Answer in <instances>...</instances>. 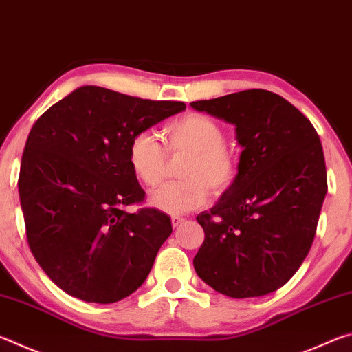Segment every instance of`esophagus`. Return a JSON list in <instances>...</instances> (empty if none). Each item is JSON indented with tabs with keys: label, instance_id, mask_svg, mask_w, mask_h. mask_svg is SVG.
Here are the masks:
<instances>
[{
	"label": "esophagus",
	"instance_id": "1",
	"mask_svg": "<svg viewBox=\"0 0 352 352\" xmlns=\"http://www.w3.org/2000/svg\"><path fill=\"white\" fill-rule=\"evenodd\" d=\"M170 220H172V226H174V228H177L178 225H182L184 222V219L180 216H172Z\"/></svg>",
	"mask_w": 352,
	"mask_h": 352
}]
</instances>
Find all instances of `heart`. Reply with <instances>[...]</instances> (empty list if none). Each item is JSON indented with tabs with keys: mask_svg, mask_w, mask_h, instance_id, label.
Wrapping results in <instances>:
<instances>
[{
	"mask_svg": "<svg viewBox=\"0 0 352 352\" xmlns=\"http://www.w3.org/2000/svg\"><path fill=\"white\" fill-rule=\"evenodd\" d=\"M225 129L204 113H186L163 130L164 146L153 132L136 133L129 144L130 169L148 188L158 186L168 170L169 155L188 153L180 168L183 180L168 183L148 197L151 206L180 216L204 206L214 194H223L236 182L241 160L225 144Z\"/></svg>",
	"mask_w": 352,
	"mask_h": 352,
	"instance_id": "heart-1",
	"label": "heart"
}]
</instances>
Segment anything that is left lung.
<instances>
[{
  "label": "left lung",
  "mask_w": 352,
  "mask_h": 352,
  "mask_svg": "<svg viewBox=\"0 0 352 352\" xmlns=\"http://www.w3.org/2000/svg\"><path fill=\"white\" fill-rule=\"evenodd\" d=\"M190 107L234 124L243 147L233 186L197 216L205 241L194 269L231 298L272 294L300 269L317 233L327 192L318 133L289 100L259 88Z\"/></svg>",
  "instance_id": "1"
}]
</instances>
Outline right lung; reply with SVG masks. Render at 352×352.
<instances>
[{
  "instance_id": "add662e5",
  "label": "right lung",
  "mask_w": 352,
  "mask_h": 352,
  "mask_svg": "<svg viewBox=\"0 0 352 352\" xmlns=\"http://www.w3.org/2000/svg\"><path fill=\"white\" fill-rule=\"evenodd\" d=\"M186 109L102 87H80L41 115L28 136L19 190L29 248L68 295L121 301L141 287L172 233L129 164V144Z\"/></svg>"
}]
</instances>
